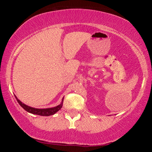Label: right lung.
<instances>
[{
  "label": "right lung",
  "instance_id": "add662e5",
  "mask_svg": "<svg viewBox=\"0 0 152 152\" xmlns=\"http://www.w3.org/2000/svg\"><path fill=\"white\" fill-rule=\"evenodd\" d=\"M15 98L17 99V101L18 102H19V104L26 111L32 113V114L41 115V116H50V115H52L53 114H55L56 113H57L58 110H60L61 108L62 107L63 99H64L63 98L61 103L60 104H59L57 107H55L53 108H48V109H35V108L27 106L26 104L22 103L19 99H17V98L16 96H15Z\"/></svg>",
  "mask_w": 152,
  "mask_h": 152
}]
</instances>
